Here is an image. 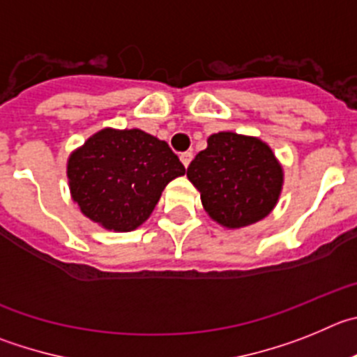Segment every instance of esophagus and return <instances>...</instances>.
<instances>
[{
	"instance_id": "obj_1",
	"label": "esophagus",
	"mask_w": 357,
	"mask_h": 357,
	"mask_svg": "<svg viewBox=\"0 0 357 357\" xmlns=\"http://www.w3.org/2000/svg\"><path fill=\"white\" fill-rule=\"evenodd\" d=\"M192 158H194V155H192L190 151H185V153H181V155H179V160H181V163H183V165H185V167L190 165Z\"/></svg>"
}]
</instances>
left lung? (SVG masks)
Listing matches in <instances>:
<instances>
[{
	"label": "left lung",
	"mask_w": 357,
	"mask_h": 357,
	"mask_svg": "<svg viewBox=\"0 0 357 357\" xmlns=\"http://www.w3.org/2000/svg\"><path fill=\"white\" fill-rule=\"evenodd\" d=\"M186 176L201 192L206 213L229 229L265 218L278 204L282 188V167L271 147L256 137L233 131L211 135Z\"/></svg>",
	"instance_id": "8db88e82"
}]
</instances>
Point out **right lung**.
I'll return each mask as SVG.
<instances>
[{
  "label": "right lung",
  "instance_id": "add662e5",
  "mask_svg": "<svg viewBox=\"0 0 357 357\" xmlns=\"http://www.w3.org/2000/svg\"><path fill=\"white\" fill-rule=\"evenodd\" d=\"M183 174L169 144L142 130L105 128L67 162L70 195L82 213L119 233L146 222L167 183Z\"/></svg>",
  "mask_w": 357,
  "mask_h": 357
}]
</instances>
